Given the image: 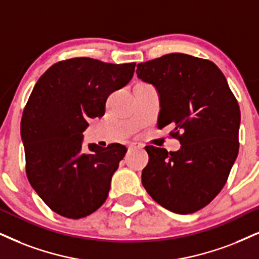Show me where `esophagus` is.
Masks as SVG:
<instances>
[{
	"instance_id": "esophagus-1",
	"label": "esophagus",
	"mask_w": 259,
	"mask_h": 259,
	"mask_svg": "<svg viewBox=\"0 0 259 259\" xmlns=\"http://www.w3.org/2000/svg\"><path fill=\"white\" fill-rule=\"evenodd\" d=\"M127 148H129V150L140 149V148H143V146L141 145V143H139V142H130L129 145H127Z\"/></svg>"
}]
</instances>
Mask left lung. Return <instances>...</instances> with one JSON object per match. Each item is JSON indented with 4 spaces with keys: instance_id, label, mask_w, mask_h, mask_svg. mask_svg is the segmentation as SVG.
<instances>
[{
    "instance_id": "8db88e82",
    "label": "left lung",
    "mask_w": 259,
    "mask_h": 259,
    "mask_svg": "<svg viewBox=\"0 0 259 259\" xmlns=\"http://www.w3.org/2000/svg\"><path fill=\"white\" fill-rule=\"evenodd\" d=\"M137 77L158 90V127L169 125L181 149L147 146L142 185L154 201L176 214L209 204L224 188L238 156L240 109L217 64L168 54L137 64Z\"/></svg>"
}]
</instances>
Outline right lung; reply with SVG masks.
<instances>
[{"instance_id": "1", "label": "right lung", "mask_w": 259, "mask_h": 259, "mask_svg": "<svg viewBox=\"0 0 259 259\" xmlns=\"http://www.w3.org/2000/svg\"><path fill=\"white\" fill-rule=\"evenodd\" d=\"M135 63L76 57L39 77L21 118L26 175L45 204L81 219L99 209L126 148L119 143L82 148L87 120L103 117L107 97L133 78Z\"/></svg>"}]
</instances>
